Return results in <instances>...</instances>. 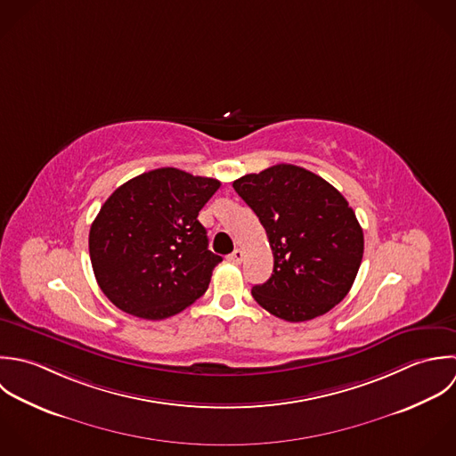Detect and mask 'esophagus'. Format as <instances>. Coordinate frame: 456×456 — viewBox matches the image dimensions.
<instances>
[{
	"label": "esophagus",
	"mask_w": 456,
	"mask_h": 456,
	"mask_svg": "<svg viewBox=\"0 0 456 456\" xmlns=\"http://www.w3.org/2000/svg\"><path fill=\"white\" fill-rule=\"evenodd\" d=\"M242 258H244V253H242L240 249H235V251L228 256V260H230L232 264H240V262H242Z\"/></svg>",
	"instance_id": "obj_1"
}]
</instances>
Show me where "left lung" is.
Instances as JSON below:
<instances>
[{
  "label": "left lung",
  "instance_id": "1",
  "mask_svg": "<svg viewBox=\"0 0 456 456\" xmlns=\"http://www.w3.org/2000/svg\"><path fill=\"white\" fill-rule=\"evenodd\" d=\"M264 224L273 276L253 287L255 301L287 322H305L341 303L357 276L364 237L343 194L322 176L276 164L233 182Z\"/></svg>",
  "mask_w": 456,
  "mask_h": 456
}]
</instances>
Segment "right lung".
<instances>
[{
  "label": "right lung",
  "mask_w": 456,
  "mask_h": 456,
  "mask_svg": "<svg viewBox=\"0 0 456 456\" xmlns=\"http://www.w3.org/2000/svg\"><path fill=\"white\" fill-rule=\"evenodd\" d=\"M221 182L159 167L120 185L90 228V260L104 296L118 309L162 320L200 299L214 267L198 221Z\"/></svg>",
  "instance_id": "1"
}]
</instances>
